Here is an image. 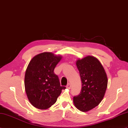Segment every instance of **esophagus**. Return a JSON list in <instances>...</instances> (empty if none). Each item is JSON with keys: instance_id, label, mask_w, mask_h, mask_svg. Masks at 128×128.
I'll use <instances>...</instances> for the list:
<instances>
[{"instance_id": "1", "label": "esophagus", "mask_w": 128, "mask_h": 128, "mask_svg": "<svg viewBox=\"0 0 128 128\" xmlns=\"http://www.w3.org/2000/svg\"><path fill=\"white\" fill-rule=\"evenodd\" d=\"M66 88L68 89H70L71 88V84H68L66 86Z\"/></svg>"}]
</instances>
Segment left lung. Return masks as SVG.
<instances>
[{
	"label": "left lung",
	"mask_w": 128,
	"mask_h": 128,
	"mask_svg": "<svg viewBox=\"0 0 128 128\" xmlns=\"http://www.w3.org/2000/svg\"><path fill=\"white\" fill-rule=\"evenodd\" d=\"M82 81L79 95L74 97V104L79 110L87 112L102 102L108 86V78L102 64L93 56L76 62Z\"/></svg>",
	"instance_id": "left-lung-1"
}]
</instances>
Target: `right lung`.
Returning a JSON list of instances; mask_svg holds the SVG:
<instances>
[{
  "label": "right lung",
  "mask_w": 128,
  "mask_h": 128,
  "mask_svg": "<svg viewBox=\"0 0 128 128\" xmlns=\"http://www.w3.org/2000/svg\"><path fill=\"white\" fill-rule=\"evenodd\" d=\"M62 59L50 52L40 53L32 58L25 74L24 86L29 101L35 108H48L56 102L62 90L54 68Z\"/></svg>",
  "instance_id": "obj_1"
}]
</instances>
